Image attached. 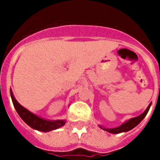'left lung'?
<instances>
[{"label":"left lung","mask_w":160,"mask_h":160,"mask_svg":"<svg viewBox=\"0 0 160 160\" xmlns=\"http://www.w3.org/2000/svg\"><path fill=\"white\" fill-rule=\"evenodd\" d=\"M151 105L152 103H150V105L148 106V107L147 108V110L142 113L141 115L138 117H135V118H133L131 119H130L129 121H128L125 123L122 124L120 127H118V128H111V129H106V128H102V127H100L101 128H102L104 131H107L110 133H112V134H118V133H122V132H126V131H128L130 130L133 129L134 128H135L138 123H140V122L145 118V116L148 114V111H149L150 107H151Z\"/></svg>","instance_id":"left-lung-1"}]
</instances>
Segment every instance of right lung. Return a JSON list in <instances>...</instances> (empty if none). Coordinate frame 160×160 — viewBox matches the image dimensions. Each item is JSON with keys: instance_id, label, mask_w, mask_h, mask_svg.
Wrapping results in <instances>:
<instances>
[{"instance_id": "right-lung-1", "label": "right lung", "mask_w": 160, "mask_h": 160, "mask_svg": "<svg viewBox=\"0 0 160 160\" xmlns=\"http://www.w3.org/2000/svg\"><path fill=\"white\" fill-rule=\"evenodd\" d=\"M11 98H12V103H13L14 108L16 109L17 112L19 114V116L22 118L24 122L30 127L38 131H52V130L58 129V128L62 127L65 125L66 122L64 120H57V121H47L43 118L36 116L35 114L29 112L28 110L24 108L22 105H20L12 95V91H10Z\"/></svg>"}]
</instances>
